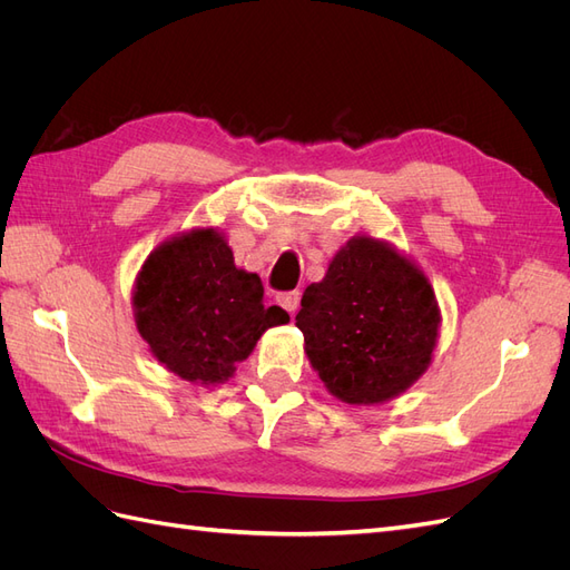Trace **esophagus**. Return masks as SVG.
I'll return each mask as SVG.
<instances>
[{"label":"esophagus","instance_id":"obj_1","mask_svg":"<svg viewBox=\"0 0 570 570\" xmlns=\"http://www.w3.org/2000/svg\"><path fill=\"white\" fill-rule=\"evenodd\" d=\"M278 304L287 314H295L299 308V292H283V295H278Z\"/></svg>","mask_w":570,"mask_h":570}]
</instances>
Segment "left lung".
<instances>
[{"label":"left lung","mask_w":570,"mask_h":570,"mask_svg":"<svg viewBox=\"0 0 570 570\" xmlns=\"http://www.w3.org/2000/svg\"><path fill=\"white\" fill-rule=\"evenodd\" d=\"M297 327L327 392L383 404L428 371L440 331L433 285L383 239L356 235L304 289Z\"/></svg>","instance_id":"left-lung-1"}]
</instances>
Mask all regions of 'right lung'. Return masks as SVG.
<instances>
[{
	"label": "right lung",
	"mask_w": 570,
	"mask_h": 570,
	"mask_svg": "<svg viewBox=\"0 0 570 570\" xmlns=\"http://www.w3.org/2000/svg\"><path fill=\"white\" fill-rule=\"evenodd\" d=\"M135 325L154 358L187 383L228 381L268 327L289 321L264 306L256 273L237 268L216 228L183 233L154 249L137 273Z\"/></svg>",
	"instance_id": "1"
}]
</instances>
